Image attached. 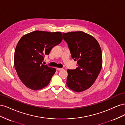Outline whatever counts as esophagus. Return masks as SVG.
<instances>
[{
  "label": "esophagus",
  "mask_w": 125,
  "mask_h": 125,
  "mask_svg": "<svg viewBox=\"0 0 125 125\" xmlns=\"http://www.w3.org/2000/svg\"><path fill=\"white\" fill-rule=\"evenodd\" d=\"M56 69H57V70H58V71H61V70H63L62 68H57Z\"/></svg>",
  "instance_id": "esophagus-1"
}]
</instances>
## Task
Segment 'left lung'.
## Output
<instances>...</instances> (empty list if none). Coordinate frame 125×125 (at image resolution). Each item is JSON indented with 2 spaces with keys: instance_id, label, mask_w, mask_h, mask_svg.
I'll return each mask as SVG.
<instances>
[{
  "instance_id": "left-lung-1",
  "label": "left lung",
  "mask_w": 125,
  "mask_h": 125,
  "mask_svg": "<svg viewBox=\"0 0 125 125\" xmlns=\"http://www.w3.org/2000/svg\"><path fill=\"white\" fill-rule=\"evenodd\" d=\"M71 57L77 61L75 69H68L67 85L80 92L90 88L99 75L102 66V55L99 43L92 36L82 31L63 33Z\"/></svg>"
}]
</instances>
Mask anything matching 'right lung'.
<instances>
[{
    "mask_svg": "<svg viewBox=\"0 0 125 125\" xmlns=\"http://www.w3.org/2000/svg\"><path fill=\"white\" fill-rule=\"evenodd\" d=\"M60 32L35 31L22 36L15 50L14 63L19 77L28 88L40 90L50 83L56 69L42 63L45 55L61 43Z\"/></svg>",
    "mask_w": 125,
    "mask_h": 125,
    "instance_id": "add662e5",
    "label": "right lung"
}]
</instances>
